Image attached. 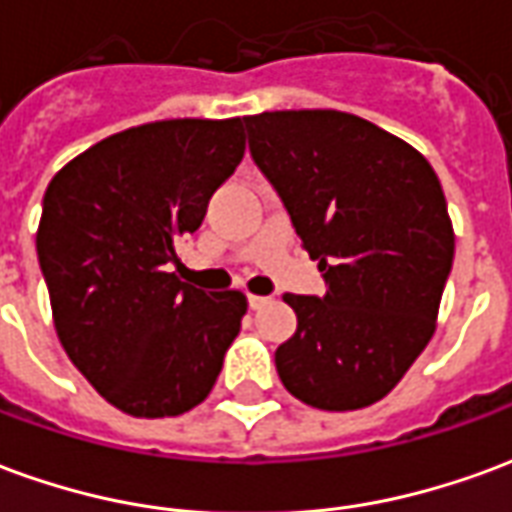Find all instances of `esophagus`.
I'll return each instance as SVG.
<instances>
[{"label":"esophagus","instance_id":"esophagus-1","mask_svg":"<svg viewBox=\"0 0 512 512\" xmlns=\"http://www.w3.org/2000/svg\"><path fill=\"white\" fill-rule=\"evenodd\" d=\"M246 304H249V310H260L263 304H268V296H255V293H249V296H246Z\"/></svg>","mask_w":512,"mask_h":512}]
</instances>
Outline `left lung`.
Listing matches in <instances>:
<instances>
[{"label": "left lung", "instance_id": "1", "mask_svg": "<svg viewBox=\"0 0 512 512\" xmlns=\"http://www.w3.org/2000/svg\"><path fill=\"white\" fill-rule=\"evenodd\" d=\"M249 153L274 186L323 296H293L296 332L274 354L290 395L354 411L389 395L436 332L455 235L422 153L334 109L244 117Z\"/></svg>", "mask_w": 512, "mask_h": 512}]
</instances>
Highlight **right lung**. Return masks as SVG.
Wrapping results in <instances>:
<instances>
[{"label":"right lung","instance_id":"1","mask_svg":"<svg viewBox=\"0 0 512 512\" xmlns=\"http://www.w3.org/2000/svg\"><path fill=\"white\" fill-rule=\"evenodd\" d=\"M241 158V117L161 120L84 150L43 194L35 244L57 337L131 417L202 403L241 332L244 293H205L169 271Z\"/></svg>","mask_w":512,"mask_h":512}]
</instances>
